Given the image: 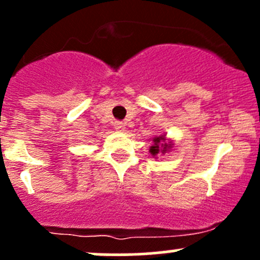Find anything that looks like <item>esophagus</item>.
Returning a JSON list of instances; mask_svg holds the SVG:
<instances>
[{
  "instance_id": "1",
  "label": "esophagus",
  "mask_w": 260,
  "mask_h": 260,
  "mask_svg": "<svg viewBox=\"0 0 260 260\" xmlns=\"http://www.w3.org/2000/svg\"><path fill=\"white\" fill-rule=\"evenodd\" d=\"M114 128L117 131H119V132H124V131H125V123L117 120V122L114 123Z\"/></svg>"
}]
</instances>
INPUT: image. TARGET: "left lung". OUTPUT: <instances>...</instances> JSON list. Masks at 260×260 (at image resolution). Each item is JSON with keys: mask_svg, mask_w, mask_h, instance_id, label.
Returning a JSON list of instances; mask_svg holds the SVG:
<instances>
[{"mask_svg": "<svg viewBox=\"0 0 260 260\" xmlns=\"http://www.w3.org/2000/svg\"><path fill=\"white\" fill-rule=\"evenodd\" d=\"M165 140H166V138H165L164 135L158 136V137H154L153 140H152L153 141V145H152L151 148H149V152H151L152 156L153 157L157 156L159 152H161V153H166L167 151H170V149H171L172 143L171 142L166 143L165 142Z\"/></svg>", "mask_w": 260, "mask_h": 260, "instance_id": "8db88e82", "label": "left lung"}]
</instances>
